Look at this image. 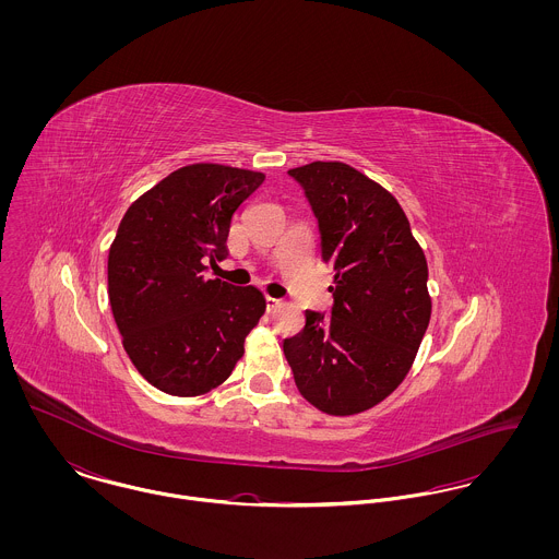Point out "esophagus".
Wrapping results in <instances>:
<instances>
[{
	"label": "esophagus",
	"instance_id": "obj_1",
	"mask_svg": "<svg viewBox=\"0 0 559 559\" xmlns=\"http://www.w3.org/2000/svg\"><path fill=\"white\" fill-rule=\"evenodd\" d=\"M280 306H282V301H280V299H273V297H266V310H269V312H275V310H277V308H280Z\"/></svg>",
	"mask_w": 559,
	"mask_h": 559
}]
</instances>
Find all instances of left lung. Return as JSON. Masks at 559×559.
I'll list each match as a JSON object with an SVG mask.
<instances>
[{"label": "left lung", "mask_w": 559, "mask_h": 559, "mask_svg": "<svg viewBox=\"0 0 559 559\" xmlns=\"http://www.w3.org/2000/svg\"><path fill=\"white\" fill-rule=\"evenodd\" d=\"M288 174L319 217L333 308L331 319L308 310L284 355L312 406L357 415L388 399L415 361L432 312L426 255L399 200L359 169L314 160Z\"/></svg>", "instance_id": "left-lung-1"}]
</instances>
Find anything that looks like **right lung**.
I'll list each match as a JSON object with an SVG mask.
<instances>
[{
	"label": "right lung",
	"instance_id": "obj_1",
	"mask_svg": "<svg viewBox=\"0 0 559 559\" xmlns=\"http://www.w3.org/2000/svg\"><path fill=\"white\" fill-rule=\"evenodd\" d=\"M264 174L222 163L178 167L124 213L107 258V293L122 346L160 392L195 399L219 388L266 310L253 286L206 277L233 215Z\"/></svg>",
	"mask_w": 559,
	"mask_h": 559
}]
</instances>
